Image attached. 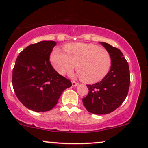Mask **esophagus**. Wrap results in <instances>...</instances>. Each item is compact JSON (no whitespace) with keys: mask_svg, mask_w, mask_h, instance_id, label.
I'll list each match as a JSON object with an SVG mask.
<instances>
[{"mask_svg":"<svg viewBox=\"0 0 148 148\" xmlns=\"http://www.w3.org/2000/svg\"><path fill=\"white\" fill-rule=\"evenodd\" d=\"M79 84H78L77 82H75V81H72V85H73V86H77Z\"/></svg>","mask_w":148,"mask_h":148,"instance_id":"esophagus-1","label":"esophagus"}]
</instances>
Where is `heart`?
Here are the masks:
<instances>
[{
	"label": "heart",
	"instance_id": "obj_1",
	"mask_svg": "<svg viewBox=\"0 0 148 148\" xmlns=\"http://www.w3.org/2000/svg\"><path fill=\"white\" fill-rule=\"evenodd\" d=\"M66 53L55 49L51 62L61 75L70 73L76 65L80 78L86 83H95L103 79L110 71L112 58L106 49L87 43H71L64 47Z\"/></svg>",
	"mask_w": 148,
	"mask_h": 148
}]
</instances>
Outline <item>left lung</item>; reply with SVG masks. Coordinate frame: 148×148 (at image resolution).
I'll return each mask as SVG.
<instances>
[{"label":"left lung","instance_id":"8db88e82","mask_svg":"<svg viewBox=\"0 0 148 148\" xmlns=\"http://www.w3.org/2000/svg\"><path fill=\"white\" fill-rule=\"evenodd\" d=\"M110 53V69L101 81L87 85L88 93L82 101L89 112L108 114L115 110L124 101L130 87L128 63L119 49L106 42H100Z\"/></svg>","mask_w":148,"mask_h":148}]
</instances>
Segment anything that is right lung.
<instances>
[{
    "mask_svg": "<svg viewBox=\"0 0 148 148\" xmlns=\"http://www.w3.org/2000/svg\"><path fill=\"white\" fill-rule=\"evenodd\" d=\"M56 45L54 41L30 45L20 53L13 69L12 84L18 99L36 112L51 110L63 91L72 86L49 62Z\"/></svg>",
    "mask_w": 148,
    "mask_h": 148,
    "instance_id": "add662e5",
    "label": "right lung"
}]
</instances>
